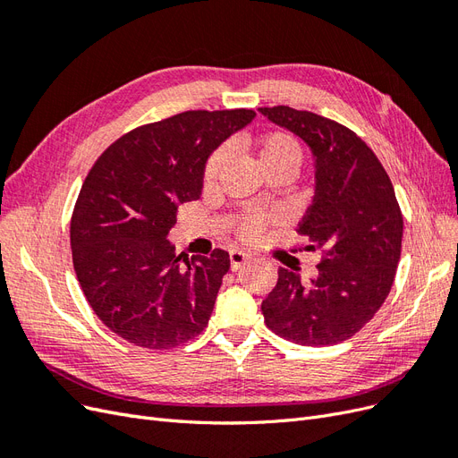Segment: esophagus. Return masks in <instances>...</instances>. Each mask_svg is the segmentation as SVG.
Masks as SVG:
<instances>
[{"label":"esophagus","mask_w":458,"mask_h":458,"mask_svg":"<svg viewBox=\"0 0 458 458\" xmlns=\"http://www.w3.org/2000/svg\"><path fill=\"white\" fill-rule=\"evenodd\" d=\"M229 261H231V271H239L244 263L250 261V256L244 254L242 250H231L229 252Z\"/></svg>","instance_id":"obj_1"}]
</instances>
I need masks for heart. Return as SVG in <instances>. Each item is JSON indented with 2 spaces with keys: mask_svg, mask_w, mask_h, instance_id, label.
<instances>
[{
  "mask_svg": "<svg viewBox=\"0 0 458 458\" xmlns=\"http://www.w3.org/2000/svg\"><path fill=\"white\" fill-rule=\"evenodd\" d=\"M250 147L254 150L256 160L263 174L281 172V170L296 174L301 164V147L294 137L286 131L263 133L250 141ZM225 160H227V150L224 147L212 152L210 158L206 160V165H204V174H202L204 183L216 182L221 168H224ZM269 221L271 217L263 214H256V212L246 214L239 221V234L246 241H254L259 237L261 231L266 229Z\"/></svg>",
  "mask_w": 458,
  "mask_h": 458,
  "instance_id": "1",
  "label": "heart"
}]
</instances>
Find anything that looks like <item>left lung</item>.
<instances>
[{
	"mask_svg": "<svg viewBox=\"0 0 458 458\" xmlns=\"http://www.w3.org/2000/svg\"><path fill=\"white\" fill-rule=\"evenodd\" d=\"M276 126L303 140L315 158V197L298 224L306 250H321L310 284L281 267L261 301L266 325L300 345L352 338L380 310L395 279L403 216L384 165L342 123L284 105L261 106Z\"/></svg>",
	"mask_w": 458,
	"mask_h": 458,
	"instance_id": "8db88e82",
	"label": "left lung"
}]
</instances>
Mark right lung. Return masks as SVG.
<instances>
[{
	"mask_svg": "<svg viewBox=\"0 0 458 458\" xmlns=\"http://www.w3.org/2000/svg\"><path fill=\"white\" fill-rule=\"evenodd\" d=\"M254 116L187 110L122 135L93 164L72 212V261L91 310L120 338L170 350L206 328L229 254L182 262L168 233L177 206L200 197L208 157Z\"/></svg>",
	"mask_w": 458,
	"mask_h": 458,
	"instance_id": "add662e5",
	"label": "right lung"
}]
</instances>
